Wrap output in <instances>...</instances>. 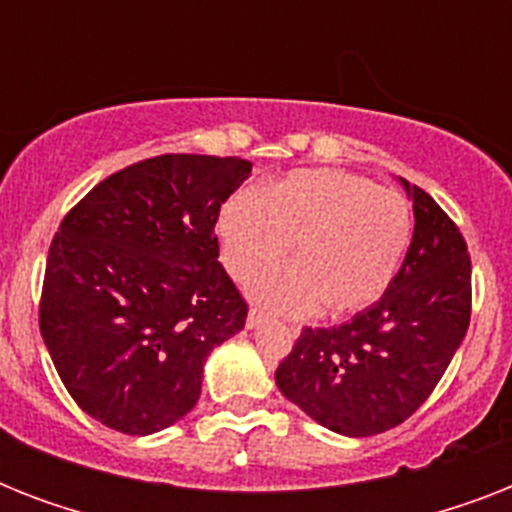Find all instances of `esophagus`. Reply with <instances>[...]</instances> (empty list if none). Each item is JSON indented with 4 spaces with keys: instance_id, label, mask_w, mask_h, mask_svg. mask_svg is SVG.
<instances>
[{
    "instance_id": "1",
    "label": "esophagus",
    "mask_w": 512,
    "mask_h": 512,
    "mask_svg": "<svg viewBox=\"0 0 512 512\" xmlns=\"http://www.w3.org/2000/svg\"><path fill=\"white\" fill-rule=\"evenodd\" d=\"M265 321V313L263 311H257V308H252V311L247 313V329H257L260 327V324H263ZM292 332H295L297 335V329H292Z\"/></svg>"
}]
</instances>
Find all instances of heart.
Here are the masks:
<instances>
[{
	"label": "heart",
	"instance_id": "heart-1",
	"mask_svg": "<svg viewBox=\"0 0 512 512\" xmlns=\"http://www.w3.org/2000/svg\"><path fill=\"white\" fill-rule=\"evenodd\" d=\"M223 263L241 284L287 257L295 265L252 287L287 316L321 305L340 319L377 303L412 244V207L398 191L340 170H297L260 191H236L217 217Z\"/></svg>",
	"mask_w": 512,
	"mask_h": 512
}]
</instances>
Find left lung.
Returning a JSON list of instances; mask_svg holds the SVG:
<instances>
[{
  "label": "left lung",
  "instance_id": "left-lung-1",
  "mask_svg": "<svg viewBox=\"0 0 512 512\" xmlns=\"http://www.w3.org/2000/svg\"><path fill=\"white\" fill-rule=\"evenodd\" d=\"M414 233L385 295L345 324L305 327L276 369V385L340 436H377L420 409L465 340L470 255L460 228L401 177Z\"/></svg>",
  "mask_w": 512,
  "mask_h": 512
}]
</instances>
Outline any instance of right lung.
<instances>
[{
    "mask_svg": "<svg viewBox=\"0 0 512 512\" xmlns=\"http://www.w3.org/2000/svg\"><path fill=\"white\" fill-rule=\"evenodd\" d=\"M249 172L236 156H154L106 177L63 217L39 329L92 420L148 436L196 406L204 361L247 321L217 263L215 223Z\"/></svg>",
    "mask_w": 512,
    "mask_h": 512,
    "instance_id": "add662e5",
    "label": "right lung"
}]
</instances>
